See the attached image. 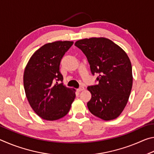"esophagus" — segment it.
<instances>
[{"instance_id": "34e87169", "label": "esophagus", "mask_w": 154, "mask_h": 154, "mask_svg": "<svg viewBox=\"0 0 154 154\" xmlns=\"http://www.w3.org/2000/svg\"><path fill=\"white\" fill-rule=\"evenodd\" d=\"M84 90H85L84 87H83V86H81V87H79V88H78V89H77V91H78V92H82V91Z\"/></svg>"}]
</instances>
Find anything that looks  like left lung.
Here are the masks:
<instances>
[{
	"mask_svg": "<svg viewBox=\"0 0 154 154\" xmlns=\"http://www.w3.org/2000/svg\"><path fill=\"white\" fill-rule=\"evenodd\" d=\"M75 45L86 56L92 74L98 75V84L88 87L92 94L88 109L103 120L117 118L126 106L132 90L128 56L120 47L103 37L79 40Z\"/></svg>",
	"mask_w": 154,
	"mask_h": 154,
	"instance_id": "8db88e82",
	"label": "left lung"
}]
</instances>
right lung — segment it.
Instances as JSON below:
<instances>
[{
	"mask_svg": "<svg viewBox=\"0 0 154 154\" xmlns=\"http://www.w3.org/2000/svg\"><path fill=\"white\" fill-rule=\"evenodd\" d=\"M72 41H55L43 45L31 56L24 73L26 98L34 111L45 120L54 121L69 113L75 90L66 88L60 71V61Z\"/></svg>",
	"mask_w": 154,
	"mask_h": 154,
	"instance_id": "right-lung-1",
	"label": "right lung"
}]
</instances>
